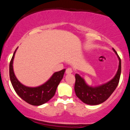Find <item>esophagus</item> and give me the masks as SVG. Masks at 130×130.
Returning a JSON list of instances; mask_svg holds the SVG:
<instances>
[{
	"label": "esophagus",
	"mask_w": 130,
	"mask_h": 130,
	"mask_svg": "<svg viewBox=\"0 0 130 130\" xmlns=\"http://www.w3.org/2000/svg\"><path fill=\"white\" fill-rule=\"evenodd\" d=\"M72 72H73V70L71 68H68L66 70V73L67 74H71Z\"/></svg>",
	"instance_id": "34e87169"
}]
</instances>
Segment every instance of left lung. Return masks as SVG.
Segmentation results:
<instances>
[{
	"label": "left lung",
	"mask_w": 130,
	"mask_h": 130,
	"mask_svg": "<svg viewBox=\"0 0 130 130\" xmlns=\"http://www.w3.org/2000/svg\"><path fill=\"white\" fill-rule=\"evenodd\" d=\"M119 60V68L115 76L111 80L99 86H89L78 74H75L74 91L76 96L84 103L89 105H97L106 100L116 90L119 83L121 74V60L117 52L113 49Z\"/></svg>",
	"instance_id": "obj_1"
}]
</instances>
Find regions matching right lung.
<instances>
[{
	"instance_id": "1",
	"label": "right lung",
	"mask_w": 130,
	"mask_h": 130,
	"mask_svg": "<svg viewBox=\"0 0 130 130\" xmlns=\"http://www.w3.org/2000/svg\"><path fill=\"white\" fill-rule=\"evenodd\" d=\"M18 47L13 53L10 63V78L16 93L23 100L34 106H40L50 100L54 96L58 85L63 77L65 69L54 73L45 83L38 87L24 86L16 78L13 71V59Z\"/></svg>"
}]
</instances>
